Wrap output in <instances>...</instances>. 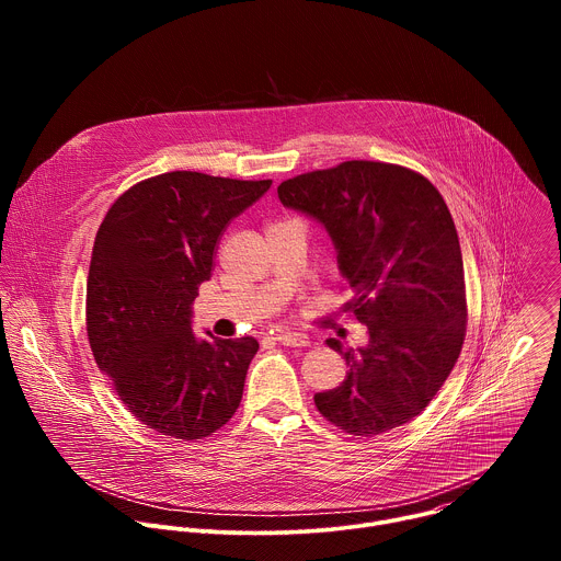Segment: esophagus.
Here are the masks:
<instances>
[{
  "instance_id": "34e87169",
  "label": "esophagus",
  "mask_w": 561,
  "mask_h": 561,
  "mask_svg": "<svg viewBox=\"0 0 561 561\" xmlns=\"http://www.w3.org/2000/svg\"><path fill=\"white\" fill-rule=\"evenodd\" d=\"M275 342L284 344V346H308V337L306 335H299V333H290V331H284L275 337Z\"/></svg>"
}]
</instances>
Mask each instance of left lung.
Here are the masks:
<instances>
[{
  "label": "left lung",
  "instance_id": "8db88e82",
  "mask_svg": "<svg viewBox=\"0 0 561 561\" xmlns=\"http://www.w3.org/2000/svg\"><path fill=\"white\" fill-rule=\"evenodd\" d=\"M279 202L322 224L353 290L346 310L368 344H327L346 379L314 394L331 424L373 437L417 417L450 375L466 335L459 237L439 191L420 173L353 159L277 186Z\"/></svg>",
  "mask_w": 561,
  "mask_h": 561
}]
</instances>
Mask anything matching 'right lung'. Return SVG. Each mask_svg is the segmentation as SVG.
<instances>
[{"instance_id":"add662e5","label":"right lung","mask_w":561,"mask_h":561,"mask_svg":"<svg viewBox=\"0 0 561 561\" xmlns=\"http://www.w3.org/2000/svg\"><path fill=\"white\" fill-rule=\"evenodd\" d=\"M271 180L173 171L128 188L106 213L87 286V331L100 370L148 428L202 439L242 402L253 337L193 333V301L232 217Z\"/></svg>"}]
</instances>
